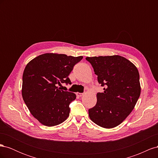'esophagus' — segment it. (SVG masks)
I'll use <instances>...</instances> for the list:
<instances>
[{
    "label": "esophagus",
    "mask_w": 158,
    "mask_h": 158,
    "mask_svg": "<svg viewBox=\"0 0 158 158\" xmlns=\"http://www.w3.org/2000/svg\"><path fill=\"white\" fill-rule=\"evenodd\" d=\"M76 95H77L78 97H82L84 95V93H79V92H77L76 93Z\"/></svg>",
    "instance_id": "34e87169"
}]
</instances>
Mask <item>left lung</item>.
I'll list each match as a JSON object with an SVG mask.
<instances>
[{"label": "left lung", "instance_id": "8db88e82", "mask_svg": "<svg viewBox=\"0 0 158 158\" xmlns=\"http://www.w3.org/2000/svg\"><path fill=\"white\" fill-rule=\"evenodd\" d=\"M98 76L104 92L97 94V103L88 110L91 120L98 126L112 128L130 114L140 97L139 73L130 60L119 55L85 58Z\"/></svg>", "mask_w": 158, "mask_h": 158}]
</instances>
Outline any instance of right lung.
<instances>
[{"label": "right lung", "mask_w": 158, "mask_h": 158, "mask_svg": "<svg viewBox=\"0 0 158 158\" xmlns=\"http://www.w3.org/2000/svg\"><path fill=\"white\" fill-rule=\"evenodd\" d=\"M83 56L45 53L27 63L23 73L22 95L32 115L42 125L53 127L69 116L75 94L62 90V83L71 84L69 76Z\"/></svg>", "instance_id": "add662e5"}]
</instances>
